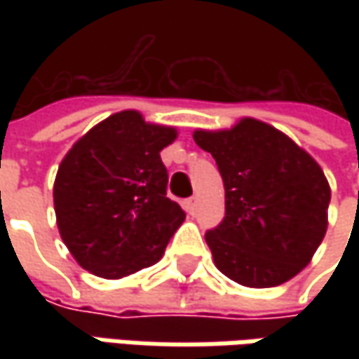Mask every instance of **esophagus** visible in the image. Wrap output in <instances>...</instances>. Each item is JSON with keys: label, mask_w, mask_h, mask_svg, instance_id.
Here are the masks:
<instances>
[{"label": "esophagus", "mask_w": 359, "mask_h": 359, "mask_svg": "<svg viewBox=\"0 0 359 359\" xmlns=\"http://www.w3.org/2000/svg\"><path fill=\"white\" fill-rule=\"evenodd\" d=\"M184 208H186V212L189 215L196 214V198H187V200L184 201Z\"/></svg>", "instance_id": "obj_1"}]
</instances>
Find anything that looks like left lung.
<instances>
[{
	"label": "left lung",
	"mask_w": 359,
	"mask_h": 359,
	"mask_svg": "<svg viewBox=\"0 0 359 359\" xmlns=\"http://www.w3.org/2000/svg\"><path fill=\"white\" fill-rule=\"evenodd\" d=\"M226 189V217L205 231L217 269L248 287H273L308 266L327 228L322 168L287 135L257 119L196 131Z\"/></svg>",
	"instance_id": "8db88e82"
}]
</instances>
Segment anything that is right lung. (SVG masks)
Wrapping results in <instances>:
<instances>
[{
	"instance_id": "1",
	"label": "right lung",
	"mask_w": 359,
	"mask_h": 359,
	"mask_svg": "<svg viewBox=\"0 0 359 359\" xmlns=\"http://www.w3.org/2000/svg\"><path fill=\"white\" fill-rule=\"evenodd\" d=\"M173 128L119 111L90 130L63 158L53 186L62 240L81 268L118 280L163 255L186 212L168 198L159 151Z\"/></svg>"
}]
</instances>
